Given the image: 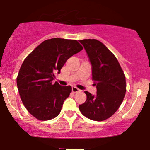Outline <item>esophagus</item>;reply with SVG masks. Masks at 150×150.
Instances as JSON below:
<instances>
[{"label": "esophagus", "instance_id": "obj_1", "mask_svg": "<svg viewBox=\"0 0 150 150\" xmlns=\"http://www.w3.org/2000/svg\"><path fill=\"white\" fill-rule=\"evenodd\" d=\"M72 91L74 93H76V92H79V91H81V90H79V88H76V86H73L72 87Z\"/></svg>", "mask_w": 150, "mask_h": 150}]
</instances>
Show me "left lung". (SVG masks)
<instances>
[{
  "label": "left lung",
  "instance_id": "left-lung-1",
  "mask_svg": "<svg viewBox=\"0 0 150 150\" xmlns=\"http://www.w3.org/2000/svg\"><path fill=\"white\" fill-rule=\"evenodd\" d=\"M92 65V80L97 88L95 96L85 91L86 100L79 106L82 114L94 121H104L112 116L122 103L126 92L124 72L113 54L100 41L79 40Z\"/></svg>",
  "mask_w": 150,
  "mask_h": 150
}]
</instances>
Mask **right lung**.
<instances>
[{
  "label": "right lung",
  "mask_w": 150,
  "mask_h": 150,
  "mask_svg": "<svg viewBox=\"0 0 150 150\" xmlns=\"http://www.w3.org/2000/svg\"><path fill=\"white\" fill-rule=\"evenodd\" d=\"M83 49L76 40L52 38L38 46L25 58L16 78L21 100L37 120L46 121L60 113L71 94V86L52 83L67 60Z\"/></svg>",
  "instance_id": "right-lung-1"
}]
</instances>
